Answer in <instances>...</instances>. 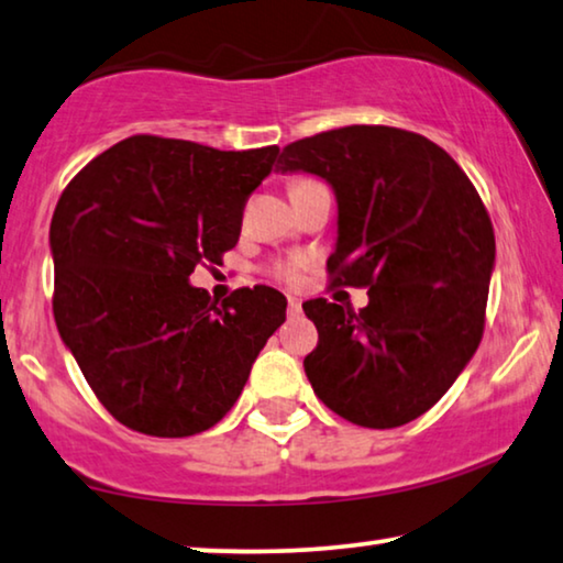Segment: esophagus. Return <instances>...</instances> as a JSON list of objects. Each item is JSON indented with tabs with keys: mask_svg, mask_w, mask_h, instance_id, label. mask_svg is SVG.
Returning <instances> with one entry per match:
<instances>
[{
	"mask_svg": "<svg viewBox=\"0 0 563 563\" xmlns=\"http://www.w3.org/2000/svg\"><path fill=\"white\" fill-rule=\"evenodd\" d=\"M288 313H290V316H300V313H303V308H300V300H298V298H288Z\"/></svg>",
	"mask_w": 563,
	"mask_h": 563,
	"instance_id": "1",
	"label": "esophagus"
}]
</instances>
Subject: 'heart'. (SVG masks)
Returning <instances> with one entry per match:
<instances>
[{
	"mask_svg": "<svg viewBox=\"0 0 563 563\" xmlns=\"http://www.w3.org/2000/svg\"><path fill=\"white\" fill-rule=\"evenodd\" d=\"M300 181H308V179H298V181H292V184H300ZM292 184H290V187H292ZM273 275H275V278L285 280V283H296L298 280V265H292V263H275L273 265Z\"/></svg>",
	"mask_w": 563,
	"mask_h": 563,
	"instance_id": "obj_1",
	"label": "heart"
}]
</instances>
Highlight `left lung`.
I'll return each mask as SVG.
<instances>
[{
    "label": "left lung",
    "instance_id": "obj_1",
    "mask_svg": "<svg viewBox=\"0 0 563 563\" xmlns=\"http://www.w3.org/2000/svg\"><path fill=\"white\" fill-rule=\"evenodd\" d=\"M278 172L323 176L339 199L329 288L368 306L303 303L318 346L316 397L346 422L389 430L424 415L481 346L496 234L481 195L434 141L394 125H343L292 141Z\"/></svg>",
    "mask_w": 563,
    "mask_h": 563
}]
</instances>
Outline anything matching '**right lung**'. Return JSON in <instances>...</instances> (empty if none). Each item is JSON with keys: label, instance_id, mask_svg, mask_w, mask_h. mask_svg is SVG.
I'll list each match as a JSON object with an SVG mask.
<instances>
[{"label": "right lung", "instance_id": "obj_1", "mask_svg": "<svg viewBox=\"0 0 563 563\" xmlns=\"http://www.w3.org/2000/svg\"><path fill=\"white\" fill-rule=\"evenodd\" d=\"M278 151L139 133L82 166L57 199V331L129 430L191 438L214 427L285 321V296L267 285L217 303L189 283L238 245L242 209Z\"/></svg>", "mask_w": 563, "mask_h": 563}]
</instances>
